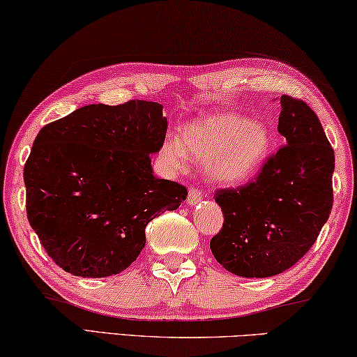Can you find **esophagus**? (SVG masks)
Listing matches in <instances>:
<instances>
[{
	"label": "esophagus",
	"instance_id": "1",
	"mask_svg": "<svg viewBox=\"0 0 357 357\" xmlns=\"http://www.w3.org/2000/svg\"><path fill=\"white\" fill-rule=\"evenodd\" d=\"M202 202V194L197 189H192L189 190V195H188V205L194 206L197 205V203Z\"/></svg>",
	"mask_w": 357,
	"mask_h": 357
}]
</instances>
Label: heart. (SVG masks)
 <instances>
[{
    "label": "heart",
    "mask_w": 357,
    "mask_h": 357,
    "mask_svg": "<svg viewBox=\"0 0 357 357\" xmlns=\"http://www.w3.org/2000/svg\"><path fill=\"white\" fill-rule=\"evenodd\" d=\"M271 130L234 111L211 112L189 122L183 141L167 137L160 162L169 172H183L188 160L205 165L206 178L216 185H238L256 174L270 154Z\"/></svg>",
    "instance_id": "heart-1"
}]
</instances>
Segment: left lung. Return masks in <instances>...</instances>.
Instances as JSON below:
<instances>
[{
    "instance_id": "8db88e82",
    "label": "left lung",
    "mask_w": 357,
    "mask_h": 357,
    "mask_svg": "<svg viewBox=\"0 0 357 357\" xmlns=\"http://www.w3.org/2000/svg\"><path fill=\"white\" fill-rule=\"evenodd\" d=\"M276 100L286 146L256 181L214 195L224 225L209 243L211 252L243 278H268L291 268L313 246L333 203L335 155L318 116L302 100Z\"/></svg>"
}]
</instances>
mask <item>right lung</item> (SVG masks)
Masks as SVG:
<instances>
[{
    "label": "right lung",
    "instance_id": "obj_1",
    "mask_svg": "<svg viewBox=\"0 0 357 357\" xmlns=\"http://www.w3.org/2000/svg\"><path fill=\"white\" fill-rule=\"evenodd\" d=\"M162 105H87L39 130L24 168L26 216L68 273L106 278L137 260L146 225L188 190L151 165L165 141Z\"/></svg>",
    "mask_w": 357,
    "mask_h": 357
}]
</instances>
